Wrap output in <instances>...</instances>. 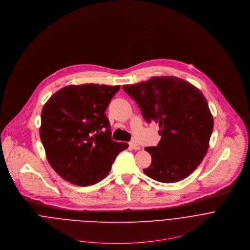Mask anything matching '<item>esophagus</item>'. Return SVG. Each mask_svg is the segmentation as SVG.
Here are the masks:
<instances>
[{
    "label": "esophagus",
    "mask_w": 250,
    "mask_h": 250,
    "mask_svg": "<svg viewBox=\"0 0 250 250\" xmlns=\"http://www.w3.org/2000/svg\"><path fill=\"white\" fill-rule=\"evenodd\" d=\"M129 146H130L131 148L135 149V151H139V149L141 148V146H140L137 143H135V142H130V143H129Z\"/></svg>",
    "instance_id": "obj_1"
}]
</instances>
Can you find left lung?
Instances as JSON below:
<instances>
[{"mask_svg":"<svg viewBox=\"0 0 250 250\" xmlns=\"http://www.w3.org/2000/svg\"><path fill=\"white\" fill-rule=\"evenodd\" d=\"M123 89L141 108L147 123H159L161 141L145 149L152 164L144 169L148 177L164 183L189 176L209 148L214 119L201 90L173 76L153 77L125 84Z\"/></svg>","mask_w":250,"mask_h":250,"instance_id":"8db88e82","label":"left lung"}]
</instances>
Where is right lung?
Listing matches in <instances>:
<instances>
[{"label":"right lung","instance_id":"obj_1","mask_svg":"<svg viewBox=\"0 0 250 250\" xmlns=\"http://www.w3.org/2000/svg\"><path fill=\"white\" fill-rule=\"evenodd\" d=\"M119 89L120 85L71 84L44 104L40 139L49 165L66 181L78 186L99 182L129 146L112 140L104 113Z\"/></svg>","mask_w":250,"mask_h":250}]
</instances>
